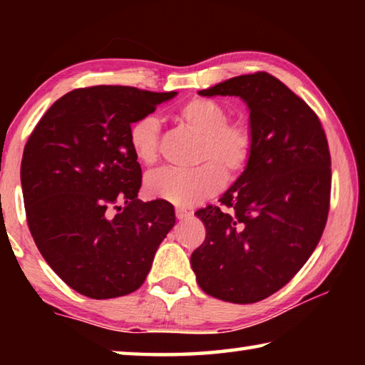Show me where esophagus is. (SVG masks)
Segmentation results:
<instances>
[{
  "label": "esophagus",
  "instance_id": "obj_1",
  "mask_svg": "<svg viewBox=\"0 0 365 365\" xmlns=\"http://www.w3.org/2000/svg\"><path fill=\"white\" fill-rule=\"evenodd\" d=\"M175 215H177V219H187V217H190L191 215V212L190 211H185V209H180V207H177L175 209Z\"/></svg>",
  "mask_w": 365,
  "mask_h": 365
}]
</instances>
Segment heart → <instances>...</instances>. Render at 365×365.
<instances>
[{"label":"heart","instance_id":"b5f03b06","mask_svg":"<svg viewBox=\"0 0 365 365\" xmlns=\"http://www.w3.org/2000/svg\"><path fill=\"white\" fill-rule=\"evenodd\" d=\"M228 109L211 98H191L177 110L185 127L201 135L195 169H163L148 175L146 193L177 206H193L224 187L225 174L233 178L248 168L255 151V132L248 120L228 119ZM160 125L154 115H143L128 128L135 159L153 165L159 159Z\"/></svg>","mask_w":365,"mask_h":365}]
</instances>
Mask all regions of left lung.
Listing matches in <instances>:
<instances>
[{"label": "left lung", "instance_id": "left-lung-1", "mask_svg": "<svg viewBox=\"0 0 365 365\" xmlns=\"http://www.w3.org/2000/svg\"><path fill=\"white\" fill-rule=\"evenodd\" d=\"M197 93L240 96L248 104L255 151L219 200L222 207L195 212L206 238L191 255V267L214 298L262 301L298 274L322 237L331 191L329 141L309 104L267 72Z\"/></svg>", "mask_w": 365, "mask_h": 365}]
</instances>
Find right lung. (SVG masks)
<instances>
[{"label": "right lung", "instance_id": "right-lung-1", "mask_svg": "<svg viewBox=\"0 0 365 365\" xmlns=\"http://www.w3.org/2000/svg\"><path fill=\"white\" fill-rule=\"evenodd\" d=\"M175 91L96 85L53 104L24 148L21 182L29 230L61 280L93 299L138 289L174 206L138 200L141 168L128 145L132 122Z\"/></svg>", "mask_w": 365, "mask_h": 365}]
</instances>
